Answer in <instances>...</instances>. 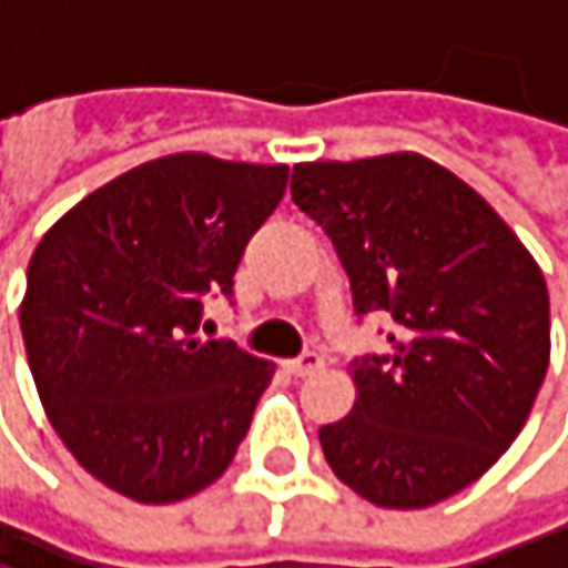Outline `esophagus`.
Returning <instances> with one entry per match:
<instances>
[{"label": "esophagus", "mask_w": 568, "mask_h": 568, "mask_svg": "<svg viewBox=\"0 0 568 568\" xmlns=\"http://www.w3.org/2000/svg\"><path fill=\"white\" fill-rule=\"evenodd\" d=\"M286 366V373L290 376H296V379H306V376H316L320 369H323V356H316V353H306V356H300V359H290V363H282Z\"/></svg>", "instance_id": "1"}]
</instances>
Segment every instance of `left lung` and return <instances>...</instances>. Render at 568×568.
Segmentation results:
<instances>
[{"instance_id":"1","label":"left lung","mask_w":568,"mask_h":568,"mask_svg":"<svg viewBox=\"0 0 568 568\" xmlns=\"http://www.w3.org/2000/svg\"><path fill=\"white\" fill-rule=\"evenodd\" d=\"M293 202L333 239L356 313H389V356L353 363L356 406L323 426L333 473L383 509L476 483L519 436L549 369L532 252L459 175L419 152L300 162Z\"/></svg>"}]
</instances>
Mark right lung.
<instances>
[{"mask_svg": "<svg viewBox=\"0 0 568 568\" xmlns=\"http://www.w3.org/2000/svg\"><path fill=\"white\" fill-rule=\"evenodd\" d=\"M290 165L172 152L75 202L36 245L19 306L42 409L112 493L165 506L232 463L275 366L199 339L202 296H232Z\"/></svg>", "mask_w": 568, "mask_h": 568, "instance_id": "right-lung-1", "label": "right lung"}]
</instances>
